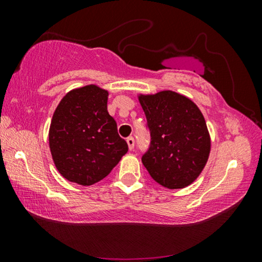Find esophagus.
<instances>
[{
  "label": "esophagus",
  "instance_id": "obj_1",
  "mask_svg": "<svg viewBox=\"0 0 262 262\" xmlns=\"http://www.w3.org/2000/svg\"><path fill=\"white\" fill-rule=\"evenodd\" d=\"M126 142H127L128 149H130V150L134 149V146H135V138L134 137H127Z\"/></svg>",
  "mask_w": 262,
  "mask_h": 262
}]
</instances>
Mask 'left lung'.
Instances as JSON below:
<instances>
[{"instance_id":"8db88e82","label":"left lung","mask_w":262,"mask_h":262,"mask_svg":"<svg viewBox=\"0 0 262 262\" xmlns=\"http://www.w3.org/2000/svg\"><path fill=\"white\" fill-rule=\"evenodd\" d=\"M138 99L151 137L142 156L150 177L169 189L191 185L205 167L211 149L203 113L192 100L171 91Z\"/></svg>"}]
</instances>
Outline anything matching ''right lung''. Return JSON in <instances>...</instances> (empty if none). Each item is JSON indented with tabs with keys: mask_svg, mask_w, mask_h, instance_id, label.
<instances>
[{
	"mask_svg": "<svg viewBox=\"0 0 262 262\" xmlns=\"http://www.w3.org/2000/svg\"><path fill=\"white\" fill-rule=\"evenodd\" d=\"M108 92L89 84L60 100L49 131L50 150L63 178L82 186L111 173L128 146L107 111Z\"/></svg>",
	"mask_w": 262,
	"mask_h": 262,
	"instance_id": "1",
	"label": "right lung"
}]
</instances>
